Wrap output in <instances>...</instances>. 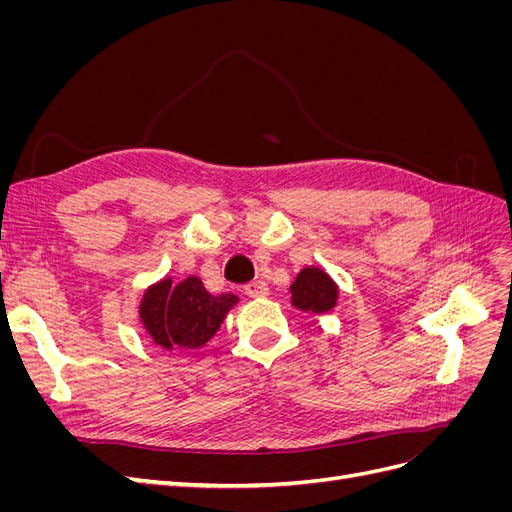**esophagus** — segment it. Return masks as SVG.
Listing matches in <instances>:
<instances>
[{
	"label": "esophagus",
	"instance_id": "34e87169",
	"mask_svg": "<svg viewBox=\"0 0 512 512\" xmlns=\"http://www.w3.org/2000/svg\"><path fill=\"white\" fill-rule=\"evenodd\" d=\"M243 290H245L247 297H252V299H262V297H267V294H269V286L262 282V280L245 284Z\"/></svg>",
	"mask_w": 512,
	"mask_h": 512
}]
</instances>
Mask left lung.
Here are the masks:
<instances>
[{"instance_id":"obj_1","label":"left lung","mask_w":512,"mask_h":512,"mask_svg":"<svg viewBox=\"0 0 512 512\" xmlns=\"http://www.w3.org/2000/svg\"><path fill=\"white\" fill-rule=\"evenodd\" d=\"M290 292V303L305 314H327L333 312L339 301V286L322 267H305L294 277Z\"/></svg>"}]
</instances>
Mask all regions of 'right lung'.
<instances>
[{
  "mask_svg": "<svg viewBox=\"0 0 512 512\" xmlns=\"http://www.w3.org/2000/svg\"><path fill=\"white\" fill-rule=\"evenodd\" d=\"M239 297L232 292L211 294L200 277L190 275L173 284V277L147 286L138 316L151 342L164 350H198L218 333Z\"/></svg>",
  "mask_w": 512,
  "mask_h": 512,
  "instance_id": "add662e5",
  "label": "right lung"
}]
</instances>
